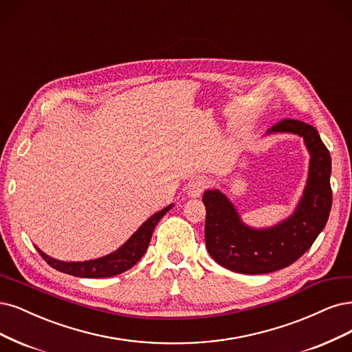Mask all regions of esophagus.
I'll list each match as a JSON object with an SVG mask.
<instances>
[{
    "mask_svg": "<svg viewBox=\"0 0 352 352\" xmlns=\"http://www.w3.org/2000/svg\"><path fill=\"white\" fill-rule=\"evenodd\" d=\"M208 186H210V182H208L207 177L201 176V177L193 179L188 186V195L192 197V198H198V197H201V193Z\"/></svg>",
    "mask_w": 352,
    "mask_h": 352,
    "instance_id": "obj_1",
    "label": "esophagus"
}]
</instances>
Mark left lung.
Returning a JSON list of instances; mask_svg holds the SVG:
<instances>
[{"label":"left lung","instance_id":"left-lung-1","mask_svg":"<svg viewBox=\"0 0 352 352\" xmlns=\"http://www.w3.org/2000/svg\"><path fill=\"white\" fill-rule=\"evenodd\" d=\"M272 132L305 138L310 153L307 184L293 215L270 228H252L240 220L234 205L218 189L204 192L205 243L211 258L224 268L248 275L287 268L305 254L326 226L332 207L331 154L319 132L296 119H283Z\"/></svg>","mask_w":352,"mask_h":352}]
</instances>
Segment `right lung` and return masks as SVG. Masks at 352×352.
<instances>
[{
  "label": "right lung",
  "instance_id": "right-lung-1",
  "mask_svg": "<svg viewBox=\"0 0 352 352\" xmlns=\"http://www.w3.org/2000/svg\"><path fill=\"white\" fill-rule=\"evenodd\" d=\"M173 207V204L168 205L164 210L155 212L151 215L147 221H145L137 232L132 234L126 243L120 246L113 253L107 254V256L86 261V262H64L58 261L51 256H47L41 249H38L41 256L46 261L47 265H51L59 272H64L68 275L81 276V278H107L118 274H122L132 268L147 250L150 240L154 232V227L162 220V217Z\"/></svg>",
  "mask_w": 352,
  "mask_h": 352
}]
</instances>
